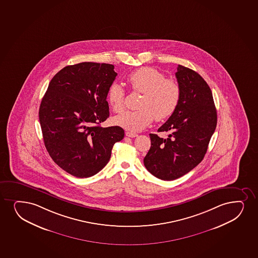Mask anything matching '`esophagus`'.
Instances as JSON below:
<instances>
[{
    "instance_id": "1",
    "label": "esophagus",
    "mask_w": 258,
    "mask_h": 258,
    "mask_svg": "<svg viewBox=\"0 0 258 258\" xmlns=\"http://www.w3.org/2000/svg\"><path fill=\"white\" fill-rule=\"evenodd\" d=\"M138 135L136 133H133V132H130V131H127L126 132V137H131V138H134V137H137Z\"/></svg>"
}]
</instances>
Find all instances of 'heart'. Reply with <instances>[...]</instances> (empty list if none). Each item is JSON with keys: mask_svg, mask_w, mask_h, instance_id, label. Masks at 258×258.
Returning <instances> with one entry per match:
<instances>
[{"mask_svg": "<svg viewBox=\"0 0 258 258\" xmlns=\"http://www.w3.org/2000/svg\"><path fill=\"white\" fill-rule=\"evenodd\" d=\"M134 91L143 93L139 109L127 111L115 117V123L126 130L140 131L150 124L154 119L162 121L173 115L179 106L181 88L173 79L153 67H142L127 78ZM107 99L113 110L120 113L124 109V91L121 85L113 83L107 92Z\"/></svg>", "mask_w": 258, "mask_h": 258, "instance_id": "b5f03b06", "label": "heart"}]
</instances>
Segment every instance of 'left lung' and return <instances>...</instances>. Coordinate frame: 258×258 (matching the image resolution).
I'll use <instances>...</instances> for the list:
<instances>
[{"label": "left lung", "mask_w": 258, "mask_h": 258, "mask_svg": "<svg viewBox=\"0 0 258 258\" xmlns=\"http://www.w3.org/2000/svg\"><path fill=\"white\" fill-rule=\"evenodd\" d=\"M176 79L181 88L179 106L158 132L150 134L151 147L143 162L158 179H178L202 161L217 126V110L209 85L199 73L179 64Z\"/></svg>", "instance_id": "obj_1"}]
</instances>
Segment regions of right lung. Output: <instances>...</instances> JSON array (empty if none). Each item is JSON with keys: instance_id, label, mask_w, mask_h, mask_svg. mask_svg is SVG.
<instances>
[{"instance_id": "right-lung-1", "label": "right lung", "mask_w": 258, "mask_h": 258, "mask_svg": "<svg viewBox=\"0 0 258 258\" xmlns=\"http://www.w3.org/2000/svg\"><path fill=\"white\" fill-rule=\"evenodd\" d=\"M114 66L83 62L59 71L40 103L39 118L46 150L55 163L78 178H88L109 162L119 126L101 127L109 115L107 92Z\"/></svg>"}]
</instances>
